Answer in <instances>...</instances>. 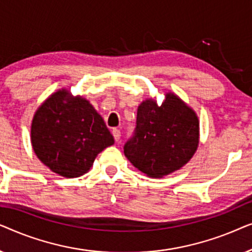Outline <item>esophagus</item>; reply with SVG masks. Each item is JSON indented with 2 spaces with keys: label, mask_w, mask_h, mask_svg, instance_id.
<instances>
[{
  "label": "esophagus",
  "mask_w": 252,
  "mask_h": 252,
  "mask_svg": "<svg viewBox=\"0 0 252 252\" xmlns=\"http://www.w3.org/2000/svg\"><path fill=\"white\" fill-rule=\"evenodd\" d=\"M112 135L113 137H115V140L118 142V141L120 140V130L117 129V128H113L112 129Z\"/></svg>",
  "instance_id": "esophagus-1"
}]
</instances>
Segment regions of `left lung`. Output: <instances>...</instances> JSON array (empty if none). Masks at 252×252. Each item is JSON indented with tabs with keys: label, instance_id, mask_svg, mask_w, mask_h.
<instances>
[{
	"label": "left lung",
	"instance_id": "1",
	"mask_svg": "<svg viewBox=\"0 0 252 252\" xmlns=\"http://www.w3.org/2000/svg\"><path fill=\"white\" fill-rule=\"evenodd\" d=\"M198 142L197 115L170 92L160 105L153 98L139 105L134 135L124 146V154L148 177L163 178L187 164Z\"/></svg>",
	"mask_w": 252,
	"mask_h": 252
}]
</instances>
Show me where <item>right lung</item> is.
Here are the masks:
<instances>
[{
	"label": "right lung",
	"mask_w": 252,
	"mask_h": 252,
	"mask_svg": "<svg viewBox=\"0 0 252 252\" xmlns=\"http://www.w3.org/2000/svg\"><path fill=\"white\" fill-rule=\"evenodd\" d=\"M31 142L37 158L51 171L77 178L87 173L96 156L115 140L89 101L61 89L36 110Z\"/></svg>",
	"instance_id": "add662e5"
}]
</instances>
